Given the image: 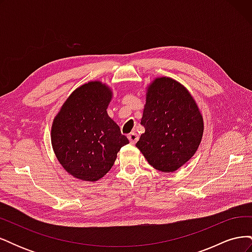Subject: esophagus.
I'll use <instances>...</instances> for the list:
<instances>
[{
    "instance_id": "34e87169",
    "label": "esophagus",
    "mask_w": 252,
    "mask_h": 252,
    "mask_svg": "<svg viewBox=\"0 0 252 252\" xmlns=\"http://www.w3.org/2000/svg\"><path fill=\"white\" fill-rule=\"evenodd\" d=\"M128 140H129V142H130L131 144H135V143H136V141L139 140V135H138V133H135V132L129 133V134H128Z\"/></svg>"
}]
</instances>
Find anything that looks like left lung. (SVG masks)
<instances>
[{"label":"left lung","instance_id":"obj_1","mask_svg":"<svg viewBox=\"0 0 252 252\" xmlns=\"http://www.w3.org/2000/svg\"><path fill=\"white\" fill-rule=\"evenodd\" d=\"M141 125L145 132L135 146L154 168L173 172L199 148L203 117L189 91L171 78H157L148 86Z\"/></svg>","mask_w":252,"mask_h":252}]
</instances>
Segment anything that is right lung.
<instances>
[{"label":"right lung","mask_w":252,"mask_h":252,"mask_svg":"<svg viewBox=\"0 0 252 252\" xmlns=\"http://www.w3.org/2000/svg\"><path fill=\"white\" fill-rule=\"evenodd\" d=\"M112 91L88 82L68 96L53 120L51 144L63 168L82 181L95 182L114 164L121 147L129 143L107 113Z\"/></svg>","instance_id":"right-lung-1"}]
</instances>
